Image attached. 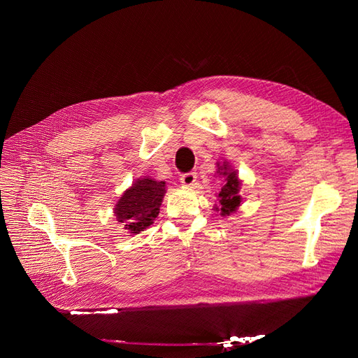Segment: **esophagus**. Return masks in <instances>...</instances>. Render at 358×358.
I'll return each mask as SVG.
<instances>
[{
    "label": "esophagus",
    "instance_id": "obj_1",
    "mask_svg": "<svg viewBox=\"0 0 358 358\" xmlns=\"http://www.w3.org/2000/svg\"><path fill=\"white\" fill-rule=\"evenodd\" d=\"M196 180H197L196 171H189V173H185V175L180 176V183L183 187H192L194 183H196Z\"/></svg>",
    "mask_w": 358,
    "mask_h": 358
}]
</instances>
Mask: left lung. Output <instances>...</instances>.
Wrapping results in <instances>:
<instances>
[{
    "label": "left lung",
    "mask_w": 358,
    "mask_h": 358,
    "mask_svg": "<svg viewBox=\"0 0 358 358\" xmlns=\"http://www.w3.org/2000/svg\"><path fill=\"white\" fill-rule=\"evenodd\" d=\"M216 178H222L224 183L221 187V191L216 194V200L213 209L218 212L221 216H230L237 209L241 208L242 204V196H241V188H242V180L239 178V173H237L229 161H216Z\"/></svg>",
    "instance_id": "obj_1"
}]
</instances>
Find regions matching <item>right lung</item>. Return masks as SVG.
Instances as JSON below:
<instances>
[{
  "label": "right lung",
  "instance_id": "add662e5",
  "mask_svg": "<svg viewBox=\"0 0 358 358\" xmlns=\"http://www.w3.org/2000/svg\"><path fill=\"white\" fill-rule=\"evenodd\" d=\"M166 187L164 180H155L150 176L136 179L116 201L115 221L131 236L145 231L159 213Z\"/></svg>",
  "mask_w": 358,
  "mask_h": 358
}]
</instances>
